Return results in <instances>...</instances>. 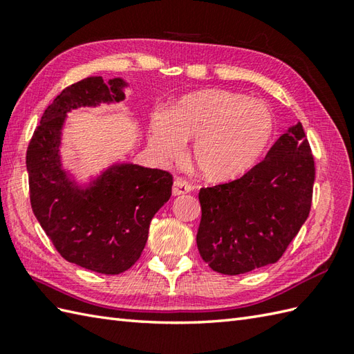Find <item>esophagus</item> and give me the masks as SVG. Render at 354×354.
I'll list each match as a JSON object with an SVG mask.
<instances>
[{
    "instance_id": "obj_1",
    "label": "esophagus",
    "mask_w": 354,
    "mask_h": 354,
    "mask_svg": "<svg viewBox=\"0 0 354 354\" xmlns=\"http://www.w3.org/2000/svg\"><path fill=\"white\" fill-rule=\"evenodd\" d=\"M192 190H193L192 184L184 181V179H181V178L175 179V183H173V187H171V192H173V194H175V196H179V194L190 193Z\"/></svg>"
}]
</instances>
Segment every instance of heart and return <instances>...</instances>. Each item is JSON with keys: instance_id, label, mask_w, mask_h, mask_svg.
Listing matches in <instances>:
<instances>
[{"instance_id": "heart-1", "label": "heart", "mask_w": 354, "mask_h": 354, "mask_svg": "<svg viewBox=\"0 0 354 354\" xmlns=\"http://www.w3.org/2000/svg\"><path fill=\"white\" fill-rule=\"evenodd\" d=\"M275 131L272 112L260 102L225 89L184 95L170 114H156L150 142L158 153L178 158L185 140H194L192 160L208 181L225 183L250 170Z\"/></svg>"}]
</instances>
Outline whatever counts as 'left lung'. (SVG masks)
<instances>
[{
	"label": "left lung",
	"instance_id": "obj_1",
	"mask_svg": "<svg viewBox=\"0 0 354 354\" xmlns=\"http://www.w3.org/2000/svg\"><path fill=\"white\" fill-rule=\"evenodd\" d=\"M315 161L301 123L234 181L201 189L202 260L239 275L281 259L310 213Z\"/></svg>",
	"mask_w": 354,
	"mask_h": 354
}]
</instances>
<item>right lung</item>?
<instances>
[{"instance_id": "1", "label": "right lung", "mask_w": 354, "mask_h": 354, "mask_svg": "<svg viewBox=\"0 0 354 354\" xmlns=\"http://www.w3.org/2000/svg\"><path fill=\"white\" fill-rule=\"evenodd\" d=\"M123 85L122 79L86 77L66 86L45 109L26 155L30 204L56 251L66 261L108 275L124 272L140 259L150 221L170 199L173 176L122 164L80 192L61 169L59 142L66 112L123 100Z\"/></svg>"}]
</instances>
